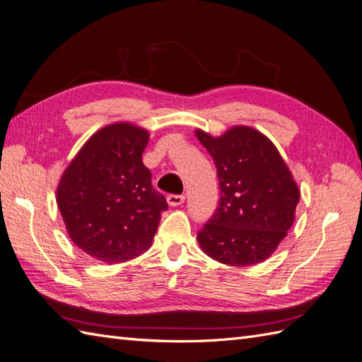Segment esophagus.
<instances>
[{
  "mask_svg": "<svg viewBox=\"0 0 362 362\" xmlns=\"http://www.w3.org/2000/svg\"><path fill=\"white\" fill-rule=\"evenodd\" d=\"M166 202H168L170 206H180L182 203L185 202V197L183 196H177V194H171V196L166 197Z\"/></svg>",
  "mask_w": 362,
  "mask_h": 362,
  "instance_id": "1",
  "label": "esophagus"
}]
</instances>
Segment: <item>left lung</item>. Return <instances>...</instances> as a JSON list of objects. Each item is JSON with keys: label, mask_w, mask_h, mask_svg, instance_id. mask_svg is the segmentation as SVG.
Listing matches in <instances>:
<instances>
[{"label": "left lung", "mask_w": 362, "mask_h": 362, "mask_svg": "<svg viewBox=\"0 0 362 362\" xmlns=\"http://www.w3.org/2000/svg\"><path fill=\"white\" fill-rule=\"evenodd\" d=\"M214 160L220 202L197 234L202 251L229 266L267 260L293 225L300 202L291 170L263 133L235 125L218 137L196 129Z\"/></svg>", "instance_id": "obj_1"}]
</instances>
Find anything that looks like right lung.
Segmentation results:
<instances>
[{"instance_id": "1", "label": "right lung", "mask_w": 362, "mask_h": 362, "mask_svg": "<svg viewBox=\"0 0 362 362\" xmlns=\"http://www.w3.org/2000/svg\"><path fill=\"white\" fill-rule=\"evenodd\" d=\"M150 139L128 122L98 129L82 145L57 188V203L71 242L108 264L150 249L166 200L142 162Z\"/></svg>"}]
</instances>
